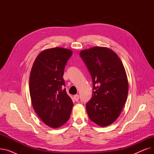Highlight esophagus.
Wrapping results in <instances>:
<instances>
[{
	"instance_id": "34e87169",
	"label": "esophagus",
	"mask_w": 154,
	"mask_h": 154,
	"mask_svg": "<svg viewBox=\"0 0 154 154\" xmlns=\"http://www.w3.org/2000/svg\"><path fill=\"white\" fill-rule=\"evenodd\" d=\"M74 100H75L76 102L79 101V95H75L74 96Z\"/></svg>"
}]
</instances>
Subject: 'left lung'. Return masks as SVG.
<instances>
[{
  "mask_svg": "<svg viewBox=\"0 0 154 154\" xmlns=\"http://www.w3.org/2000/svg\"><path fill=\"white\" fill-rule=\"evenodd\" d=\"M80 55L92 79L93 92L86 104L89 119L99 126L110 125L118 118L127 101L128 84L118 55L107 47L83 50Z\"/></svg>",
  "mask_w": 154,
  "mask_h": 154,
  "instance_id": "left-lung-1",
  "label": "left lung"
}]
</instances>
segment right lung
Instances as JSON below:
<instances>
[{"label":"right lung","mask_w":154,"mask_h":154,"mask_svg":"<svg viewBox=\"0 0 154 154\" xmlns=\"http://www.w3.org/2000/svg\"><path fill=\"white\" fill-rule=\"evenodd\" d=\"M72 51L55 47L40 52L32 66L29 91L33 108L43 122L58 128L70 118L73 102L64 88V69Z\"/></svg>","instance_id":"add662e5"}]
</instances>
